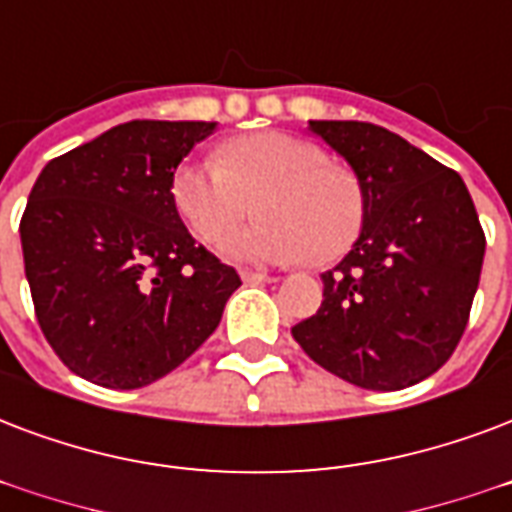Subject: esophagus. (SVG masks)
<instances>
[{"mask_svg":"<svg viewBox=\"0 0 512 512\" xmlns=\"http://www.w3.org/2000/svg\"><path fill=\"white\" fill-rule=\"evenodd\" d=\"M241 279L247 284H268L271 282V276L268 273H260V271H241Z\"/></svg>","mask_w":512,"mask_h":512,"instance_id":"34e87169","label":"esophagus"}]
</instances>
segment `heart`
Masks as SVG:
<instances>
[{
	"instance_id": "1",
	"label": "heart",
	"mask_w": 512,
	"mask_h": 512,
	"mask_svg": "<svg viewBox=\"0 0 512 512\" xmlns=\"http://www.w3.org/2000/svg\"><path fill=\"white\" fill-rule=\"evenodd\" d=\"M252 197L264 220L225 239L222 252L233 260L290 263L308 255L317 265L333 263L365 225L357 174L327 163L317 142L284 131L230 139L220 161H185L171 177L174 209L204 244H217L246 219Z\"/></svg>"
}]
</instances>
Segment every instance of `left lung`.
Returning <instances> with one entry per match:
<instances>
[{
  "instance_id": "left-lung-1",
  "label": "left lung",
  "mask_w": 512,
  "mask_h": 512,
  "mask_svg": "<svg viewBox=\"0 0 512 512\" xmlns=\"http://www.w3.org/2000/svg\"><path fill=\"white\" fill-rule=\"evenodd\" d=\"M308 128L365 190L360 239L322 273V306L292 327L311 360L362 389L395 392L440 370L462 338L483 236L462 177L403 136L360 120Z\"/></svg>"
}]
</instances>
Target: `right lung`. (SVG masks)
I'll return each instance as SVG.
<instances>
[{"mask_svg": "<svg viewBox=\"0 0 512 512\" xmlns=\"http://www.w3.org/2000/svg\"><path fill=\"white\" fill-rule=\"evenodd\" d=\"M217 123L131 120L42 169L21 217L34 314L66 368L107 389L158 381L217 330L236 268L195 244L171 177Z\"/></svg>", "mask_w": 512, "mask_h": 512, "instance_id": "add662e5", "label": "right lung"}]
</instances>
